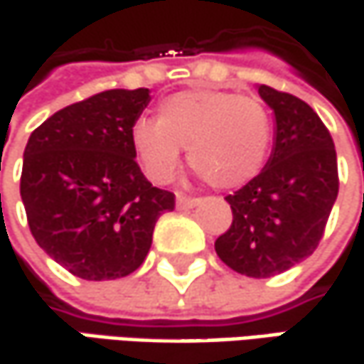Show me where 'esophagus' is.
I'll return each mask as SVG.
<instances>
[{
    "label": "esophagus",
    "instance_id": "obj_1",
    "mask_svg": "<svg viewBox=\"0 0 364 364\" xmlns=\"http://www.w3.org/2000/svg\"><path fill=\"white\" fill-rule=\"evenodd\" d=\"M200 204L198 198H189V196H183V193H177V208L179 210H191Z\"/></svg>",
    "mask_w": 364,
    "mask_h": 364
}]
</instances>
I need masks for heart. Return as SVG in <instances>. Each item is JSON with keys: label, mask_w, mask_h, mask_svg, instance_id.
Segmentation results:
<instances>
[{"label": "heart", "mask_w": 364, "mask_h": 364, "mask_svg": "<svg viewBox=\"0 0 364 364\" xmlns=\"http://www.w3.org/2000/svg\"><path fill=\"white\" fill-rule=\"evenodd\" d=\"M273 118L262 100L227 89H191L160 102L156 120H137L133 149L151 181L168 183L187 148L191 168L216 189L250 183L267 164Z\"/></svg>", "instance_id": "b5f03b06"}]
</instances>
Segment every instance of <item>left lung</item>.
<instances>
[{
  "label": "left lung",
  "mask_w": 364,
  "mask_h": 364,
  "mask_svg": "<svg viewBox=\"0 0 364 364\" xmlns=\"http://www.w3.org/2000/svg\"><path fill=\"white\" fill-rule=\"evenodd\" d=\"M275 112V144L267 166L225 200L233 223L215 242L218 258L254 279L291 269L313 254L338 198L333 139L300 97L258 87Z\"/></svg>",
  "instance_id": "obj_1"
}]
</instances>
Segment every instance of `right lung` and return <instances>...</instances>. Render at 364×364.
Wrapping results in <instances>:
<instances>
[{"mask_svg": "<svg viewBox=\"0 0 364 364\" xmlns=\"http://www.w3.org/2000/svg\"><path fill=\"white\" fill-rule=\"evenodd\" d=\"M148 89H110L70 104L37 127L24 148L20 196L35 242L87 281L141 267L175 193L144 177L131 131Z\"/></svg>", "mask_w": 364, "mask_h": 364, "instance_id": "obj_1", "label": "right lung"}]
</instances>
